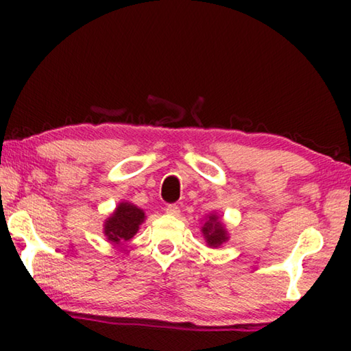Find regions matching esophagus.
I'll list each match as a JSON object with an SVG mask.
<instances>
[{
    "label": "esophagus",
    "mask_w": 351,
    "mask_h": 351,
    "mask_svg": "<svg viewBox=\"0 0 351 351\" xmlns=\"http://www.w3.org/2000/svg\"><path fill=\"white\" fill-rule=\"evenodd\" d=\"M165 212L169 213V215H171V217H178L180 215V207H178L176 204H169L167 207H165Z\"/></svg>",
    "instance_id": "34e87169"
}]
</instances>
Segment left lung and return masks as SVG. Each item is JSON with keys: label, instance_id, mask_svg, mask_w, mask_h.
<instances>
[{"label": "left lung", "instance_id": "1", "mask_svg": "<svg viewBox=\"0 0 351 351\" xmlns=\"http://www.w3.org/2000/svg\"><path fill=\"white\" fill-rule=\"evenodd\" d=\"M201 232H203L206 243L209 245L210 247H218L221 246L224 241H228V230H226L224 224L219 221L218 215L215 213H210V215H207L206 223L203 224V228H201Z\"/></svg>", "mask_w": 351, "mask_h": 351}]
</instances>
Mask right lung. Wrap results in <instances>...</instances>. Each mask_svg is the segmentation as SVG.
Listing matches in <instances>:
<instances>
[{"instance_id":"right-lung-1","label":"right lung","mask_w":351,"mask_h":351,"mask_svg":"<svg viewBox=\"0 0 351 351\" xmlns=\"http://www.w3.org/2000/svg\"><path fill=\"white\" fill-rule=\"evenodd\" d=\"M145 213L138 206L127 201L119 203L116 210L111 213L110 218L105 219L104 234L111 243L119 245L122 241L133 239L134 234L139 230V226L144 223Z\"/></svg>"}]
</instances>
